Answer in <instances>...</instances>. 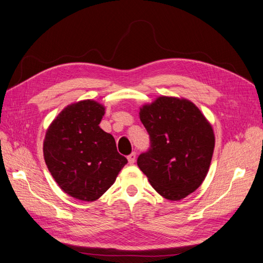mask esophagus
I'll list each match as a JSON object with an SVG mask.
<instances>
[{"mask_svg": "<svg viewBox=\"0 0 263 263\" xmlns=\"http://www.w3.org/2000/svg\"><path fill=\"white\" fill-rule=\"evenodd\" d=\"M128 162H129V164H134L136 161V153H132L130 155H128Z\"/></svg>", "mask_w": 263, "mask_h": 263, "instance_id": "1", "label": "esophagus"}]
</instances>
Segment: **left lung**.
<instances>
[{"label":"left lung","mask_w":263,"mask_h":263,"mask_svg":"<svg viewBox=\"0 0 263 263\" xmlns=\"http://www.w3.org/2000/svg\"><path fill=\"white\" fill-rule=\"evenodd\" d=\"M139 118L151 138V148L137 165L165 199L178 201L205 180L215 147L211 122L184 98L159 97L144 104Z\"/></svg>","instance_id":"obj_1"}]
</instances>
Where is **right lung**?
Here are the masks:
<instances>
[{
    "label": "right lung",
    "mask_w": 263,
    "mask_h": 263,
    "mask_svg": "<svg viewBox=\"0 0 263 263\" xmlns=\"http://www.w3.org/2000/svg\"><path fill=\"white\" fill-rule=\"evenodd\" d=\"M103 115L104 107L95 100L75 102L64 108L46 132V165L60 188L75 199H99L127 163L111 134L99 126Z\"/></svg>",
    "instance_id": "1"
}]
</instances>
